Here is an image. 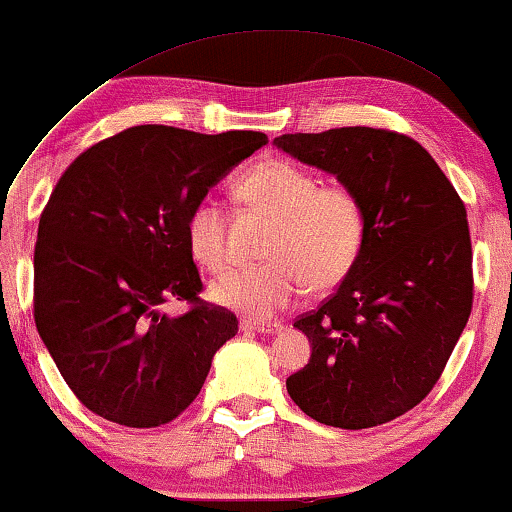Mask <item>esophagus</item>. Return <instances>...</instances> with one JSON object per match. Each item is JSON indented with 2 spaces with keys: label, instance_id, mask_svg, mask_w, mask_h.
<instances>
[{
  "label": "esophagus",
  "instance_id": "obj_1",
  "mask_svg": "<svg viewBox=\"0 0 512 512\" xmlns=\"http://www.w3.org/2000/svg\"><path fill=\"white\" fill-rule=\"evenodd\" d=\"M243 332H257V335H275L280 332V323H257V321H241Z\"/></svg>",
  "mask_w": 512,
  "mask_h": 512
}]
</instances>
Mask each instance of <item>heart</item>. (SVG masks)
Returning a JSON list of instances; mask_svg holds the SVG:
<instances>
[{
  "instance_id": "1",
  "label": "heart",
  "mask_w": 512,
  "mask_h": 512,
  "mask_svg": "<svg viewBox=\"0 0 512 512\" xmlns=\"http://www.w3.org/2000/svg\"><path fill=\"white\" fill-rule=\"evenodd\" d=\"M239 200L273 218L266 243L269 262L225 273L212 296L230 310L253 319H271L303 294L307 282L316 291L342 282L358 262L367 218L351 186L319 184L310 170L287 159H264L234 184ZM193 257L209 271L230 264L223 209L202 200L186 221Z\"/></svg>"
}]
</instances>
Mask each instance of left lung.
<instances>
[{"instance_id": "left-lung-1", "label": "left lung", "mask_w": 512, "mask_h": 512, "mask_svg": "<svg viewBox=\"0 0 512 512\" xmlns=\"http://www.w3.org/2000/svg\"><path fill=\"white\" fill-rule=\"evenodd\" d=\"M273 145L351 186L367 218L351 273L294 323L312 355L287 392L326 426L387 424L426 399L472 312L465 205L431 154L389 129L282 134Z\"/></svg>"}]
</instances>
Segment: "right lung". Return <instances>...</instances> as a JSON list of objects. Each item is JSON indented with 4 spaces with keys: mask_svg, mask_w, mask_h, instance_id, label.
I'll use <instances>...</instances> for the list:
<instances>
[{
    "mask_svg": "<svg viewBox=\"0 0 512 512\" xmlns=\"http://www.w3.org/2000/svg\"><path fill=\"white\" fill-rule=\"evenodd\" d=\"M266 141L262 132L129 127L81 152L54 186L38 223L34 319L95 415L129 428L168 424L237 335V316L198 296L186 221ZM170 299L192 310L168 317Z\"/></svg>",
    "mask_w": 512,
    "mask_h": 512,
    "instance_id": "1",
    "label": "right lung"
}]
</instances>
